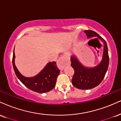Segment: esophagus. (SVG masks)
Wrapping results in <instances>:
<instances>
[{"mask_svg":"<svg viewBox=\"0 0 121 121\" xmlns=\"http://www.w3.org/2000/svg\"><path fill=\"white\" fill-rule=\"evenodd\" d=\"M70 62L66 60V59L64 56H62L57 61V66L59 69H63L66 65H69Z\"/></svg>","mask_w":121,"mask_h":121,"instance_id":"34e87169","label":"esophagus"}]
</instances>
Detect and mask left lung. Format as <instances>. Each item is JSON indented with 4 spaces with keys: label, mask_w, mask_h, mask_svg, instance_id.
<instances>
[{
    "label": "left lung",
    "mask_w": 121,
    "mask_h": 121,
    "mask_svg": "<svg viewBox=\"0 0 121 121\" xmlns=\"http://www.w3.org/2000/svg\"><path fill=\"white\" fill-rule=\"evenodd\" d=\"M88 38L97 37L104 44L103 60L97 66L87 68L82 66L77 58H71V66L74 70L72 82L74 86L81 90H89L97 86L104 79L109 63L107 42L97 33L92 30H84Z\"/></svg>",
    "instance_id": "obj_1"
}]
</instances>
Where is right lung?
Segmentation results:
<instances>
[{
	"label": "right lung",
	"instance_id": "1",
	"mask_svg": "<svg viewBox=\"0 0 121 121\" xmlns=\"http://www.w3.org/2000/svg\"><path fill=\"white\" fill-rule=\"evenodd\" d=\"M14 52L12 58L13 67L16 75L21 82L29 89L38 93L49 92L55 87L57 77L60 70L55 61L50 62L46 65L39 74L32 78H26L22 75L14 64Z\"/></svg>",
	"mask_w": 121,
	"mask_h": 121
}]
</instances>
